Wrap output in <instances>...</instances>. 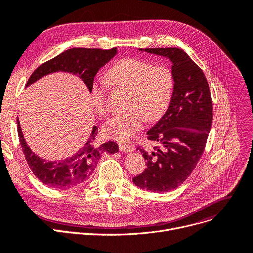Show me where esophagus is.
Wrapping results in <instances>:
<instances>
[{
	"instance_id": "obj_1",
	"label": "esophagus",
	"mask_w": 253,
	"mask_h": 253,
	"mask_svg": "<svg viewBox=\"0 0 253 253\" xmlns=\"http://www.w3.org/2000/svg\"><path fill=\"white\" fill-rule=\"evenodd\" d=\"M119 149H120V151L124 152V153H131L134 151L133 145L129 144V143H124V142L119 143Z\"/></svg>"
}]
</instances>
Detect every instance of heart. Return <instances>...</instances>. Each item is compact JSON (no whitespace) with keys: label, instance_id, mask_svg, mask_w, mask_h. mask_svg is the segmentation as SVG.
<instances>
[{"label":"heart","instance_id":"heart-1","mask_svg":"<svg viewBox=\"0 0 253 253\" xmlns=\"http://www.w3.org/2000/svg\"><path fill=\"white\" fill-rule=\"evenodd\" d=\"M106 77L115 87L130 90L126 102L129 112L113 117L103 126L102 133L106 138L129 141L142 129L144 120L155 122L167 110L174 87L173 74L167 66L126 57L114 63ZM106 97L108 86L96 80L92 86L91 98L99 116L108 114Z\"/></svg>","mask_w":253,"mask_h":253}]
</instances>
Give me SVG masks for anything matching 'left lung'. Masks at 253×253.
<instances>
[{"label": "left lung", "mask_w": 253, "mask_h": 253, "mask_svg": "<svg viewBox=\"0 0 253 253\" xmlns=\"http://www.w3.org/2000/svg\"><path fill=\"white\" fill-rule=\"evenodd\" d=\"M145 52L165 56L172 62L174 87L166 113L150 129L148 139L162 148L152 152L138 147L147 169L132 178L137 187L169 192L191 175L205 150L212 125V98L202 70L178 48H145Z\"/></svg>", "instance_id": "obj_1"}]
</instances>
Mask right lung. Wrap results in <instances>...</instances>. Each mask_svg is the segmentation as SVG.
Segmentation results:
<instances>
[{
	"label": "right lung",
	"mask_w": 253,
	"mask_h": 253,
	"mask_svg": "<svg viewBox=\"0 0 253 253\" xmlns=\"http://www.w3.org/2000/svg\"><path fill=\"white\" fill-rule=\"evenodd\" d=\"M117 53V48L110 50L73 48L52 58L37 68L26 83V87L37 80L54 72H68L78 75L92 91L94 77L100 68L109 62ZM17 132L25 160L34 175L52 189L65 190L85 183L93 174L100 156L106 152L114 154L119 151L114 141L95 144L97 127L93 126L87 142L72 157L61 161H47L38 157L26 144L17 118Z\"/></svg>",
	"instance_id": "obj_1"
}]
</instances>
